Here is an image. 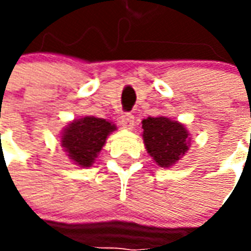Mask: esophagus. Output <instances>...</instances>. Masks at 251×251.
<instances>
[{"instance_id":"34e87169","label":"esophagus","mask_w":251,"mask_h":251,"mask_svg":"<svg viewBox=\"0 0 251 251\" xmlns=\"http://www.w3.org/2000/svg\"><path fill=\"white\" fill-rule=\"evenodd\" d=\"M120 124L124 129H129L130 130V129H133V126H134V117L130 113H126V114L121 117Z\"/></svg>"}]
</instances>
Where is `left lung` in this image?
Segmentation results:
<instances>
[{"mask_svg": "<svg viewBox=\"0 0 251 251\" xmlns=\"http://www.w3.org/2000/svg\"><path fill=\"white\" fill-rule=\"evenodd\" d=\"M142 138L148 153L157 165L169 168L183 157L189 147L184 125L167 117H149L142 121Z\"/></svg>", "mask_w": 251, "mask_h": 251, "instance_id": "1", "label": "left lung"}]
</instances>
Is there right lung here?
<instances>
[{
	"mask_svg": "<svg viewBox=\"0 0 251 251\" xmlns=\"http://www.w3.org/2000/svg\"><path fill=\"white\" fill-rule=\"evenodd\" d=\"M115 129L114 124L103 118H79L63 130L62 147L76 165L83 168L91 167L107 136Z\"/></svg>",
	"mask_w": 251,
	"mask_h": 251,
	"instance_id": "right-lung-1",
	"label": "right lung"
}]
</instances>
